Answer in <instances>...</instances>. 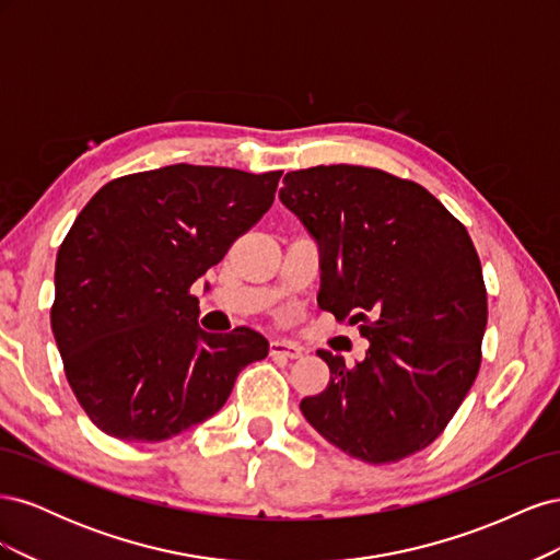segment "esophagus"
I'll use <instances>...</instances> for the list:
<instances>
[{"label":"esophagus","instance_id":"esophagus-1","mask_svg":"<svg viewBox=\"0 0 560 560\" xmlns=\"http://www.w3.org/2000/svg\"><path fill=\"white\" fill-rule=\"evenodd\" d=\"M270 354H273V358L296 360V358H301V354H303V348H299L292 341H284V338H273V341H270Z\"/></svg>","mask_w":560,"mask_h":560}]
</instances>
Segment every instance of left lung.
Segmentation results:
<instances>
[{
	"label": "left lung",
	"mask_w": 560,
	"mask_h": 560,
	"mask_svg": "<svg viewBox=\"0 0 560 560\" xmlns=\"http://www.w3.org/2000/svg\"><path fill=\"white\" fill-rule=\"evenodd\" d=\"M280 200L319 245L317 306L360 325L366 358L317 350L329 385L301 401L311 425L371 465L444 432L481 366L488 319L467 229L420 184L364 165L287 173Z\"/></svg>",
	"instance_id": "left-lung-1"
}]
</instances>
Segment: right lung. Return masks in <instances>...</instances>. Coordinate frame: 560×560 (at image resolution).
Wrapping results in <instances>:
<instances>
[{
  "instance_id": "obj_1",
  "label": "right lung",
  "mask_w": 560,
  "mask_h": 560,
  "mask_svg": "<svg viewBox=\"0 0 560 560\" xmlns=\"http://www.w3.org/2000/svg\"><path fill=\"white\" fill-rule=\"evenodd\" d=\"M282 171L165 165L105 184L56 259L50 327L81 409L109 436L163 442L208 420L264 360L249 327H198L191 287L273 206Z\"/></svg>"
}]
</instances>
